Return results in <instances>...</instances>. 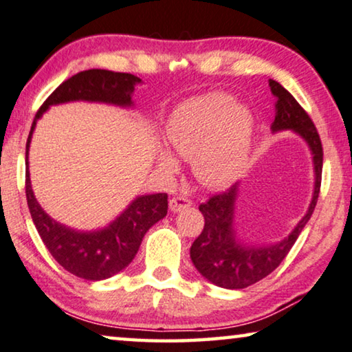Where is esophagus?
Returning <instances> with one entry per match:
<instances>
[{
    "label": "esophagus",
    "mask_w": 352,
    "mask_h": 352,
    "mask_svg": "<svg viewBox=\"0 0 352 352\" xmlns=\"http://www.w3.org/2000/svg\"><path fill=\"white\" fill-rule=\"evenodd\" d=\"M190 206H192L190 199H187L184 197H175L170 199V209L173 210V212H179V210H184Z\"/></svg>",
    "instance_id": "obj_1"
}]
</instances>
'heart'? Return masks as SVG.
Wrapping results in <instances>:
<instances>
[{
    "label": "heart",
    "instance_id": "b5f03b06",
    "mask_svg": "<svg viewBox=\"0 0 352 352\" xmlns=\"http://www.w3.org/2000/svg\"><path fill=\"white\" fill-rule=\"evenodd\" d=\"M253 116L231 96L210 93L195 97L177 108L166 124V140L182 159H192L197 181L208 188H220L244 171L253 143ZM157 160L166 171L177 160L159 149Z\"/></svg>",
    "mask_w": 352,
    "mask_h": 352
}]
</instances>
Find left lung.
<instances>
[{
    "label": "left lung",
    "instance_id": "8db88e82",
    "mask_svg": "<svg viewBox=\"0 0 352 352\" xmlns=\"http://www.w3.org/2000/svg\"><path fill=\"white\" fill-rule=\"evenodd\" d=\"M275 102V118L270 124L272 133L291 131L304 140L311 154L313 193L307 212L293 231L283 239L269 244H252L242 239L236 226V206L241 182L228 190L214 195L208 203L199 204L204 215V228L190 247L193 266L208 282L226 289H242L267 277L280 266L297 237L305 228L315 210L321 187L322 146L315 124L297 100L275 80H269Z\"/></svg>",
    "mask_w": 352,
    "mask_h": 352
}]
</instances>
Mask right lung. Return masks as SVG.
<instances>
[{"instance_id":"1","label":"right lung","mask_w":352,"mask_h":352,"mask_svg":"<svg viewBox=\"0 0 352 352\" xmlns=\"http://www.w3.org/2000/svg\"><path fill=\"white\" fill-rule=\"evenodd\" d=\"M142 83V78L132 74L105 69H89L74 75L59 85L37 111L26 142V201L36 230L47 250L67 272L91 282L110 278L132 263L146 232L166 215L168 195H138L115 220L97 230L82 231L59 223L42 209L32 192L28 162L32 132L37 121L53 105L94 102L133 108L135 86Z\"/></svg>"}]
</instances>
